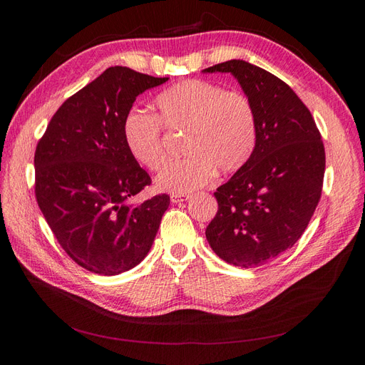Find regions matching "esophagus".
Instances as JSON below:
<instances>
[{"mask_svg": "<svg viewBox=\"0 0 365 365\" xmlns=\"http://www.w3.org/2000/svg\"><path fill=\"white\" fill-rule=\"evenodd\" d=\"M190 197V195H185V193H172L170 195V201L173 204L176 202H182V201H187Z\"/></svg>", "mask_w": 365, "mask_h": 365, "instance_id": "34e87169", "label": "esophagus"}]
</instances>
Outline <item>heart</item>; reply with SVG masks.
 Listing matches in <instances>:
<instances>
[{
    "label": "heart",
    "mask_w": 365,
    "mask_h": 365,
    "mask_svg": "<svg viewBox=\"0 0 365 365\" xmlns=\"http://www.w3.org/2000/svg\"><path fill=\"white\" fill-rule=\"evenodd\" d=\"M158 114L132 108L123 118L125 145L141 168L157 172L168 161L163 126L187 132V158L170 163L157 176L158 189L189 193L233 173L250 161L257 146V114L251 98L215 82L187 79L155 98Z\"/></svg>",
    "instance_id": "b5f03b06"
}]
</instances>
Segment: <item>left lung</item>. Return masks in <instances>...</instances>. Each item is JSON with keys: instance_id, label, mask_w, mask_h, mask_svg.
I'll use <instances>...</instances> for the list:
<instances>
[{"instance_id": "left-lung-1", "label": "left lung", "mask_w": 365, "mask_h": 365, "mask_svg": "<svg viewBox=\"0 0 365 365\" xmlns=\"http://www.w3.org/2000/svg\"><path fill=\"white\" fill-rule=\"evenodd\" d=\"M204 71L233 74L257 114L256 150L217 187L205 236L227 263L260 267L292 248L315 212L326 169L322 134L300 97L269 71L240 59Z\"/></svg>"}]
</instances>
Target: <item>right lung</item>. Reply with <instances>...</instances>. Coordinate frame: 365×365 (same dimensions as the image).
<instances>
[{
    "label": "right lung",
    "instance_id": "1",
    "mask_svg": "<svg viewBox=\"0 0 365 365\" xmlns=\"http://www.w3.org/2000/svg\"><path fill=\"white\" fill-rule=\"evenodd\" d=\"M165 81L108 68L61 105L38 141V205L63 251L94 274L117 275L145 259L170 204L165 193L128 204L152 180L123 138L137 96Z\"/></svg>",
    "mask_w": 365,
    "mask_h": 365
}]
</instances>
